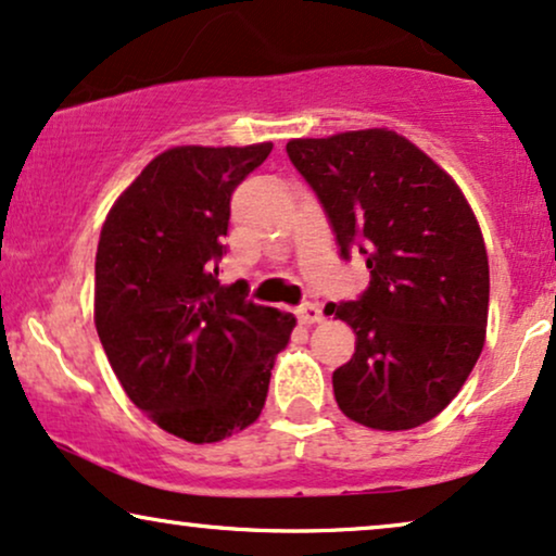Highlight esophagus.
<instances>
[{"mask_svg":"<svg viewBox=\"0 0 556 556\" xmlns=\"http://www.w3.org/2000/svg\"><path fill=\"white\" fill-rule=\"evenodd\" d=\"M295 316H299L301 324H316V321L324 319L319 304H304V306H299V308H295Z\"/></svg>","mask_w":556,"mask_h":556,"instance_id":"obj_1","label":"esophagus"}]
</instances>
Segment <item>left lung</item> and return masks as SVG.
<instances>
[{
	"instance_id": "obj_1",
	"label": "left lung",
	"mask_w": 556,
	"mask_h": 556,
	"mask_svg": "<svg viewBox=\"0 0 556 556\" xmlns=\"http://www.w3.org/2000/svg\"><path fill=\"white\" fill-rule=\"evenodd\" d=\"M321 201L340 255L359 250L370 286L327 314L355 329L331 375L337 406L363 427H421L465 386L488 327L490 270L478 219L446 170L395 135L357 129L286 146Z\"/></svg>"
}]
</instances>
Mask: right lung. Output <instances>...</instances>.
I'll return each mask as SVG.
<instances>
[{
  "instance_id": "obj_1",
  "label": "right lung",
  "mask_w": 556,
  "mask_h": 556,
  "mask_svg": "<svg viewBox=\"0 0 556 556\" xmlns=\"http://www.w3.org/2000/svg\"><path fill=\"white\" fill-rule=\"evenodd\" d=\"M244 148H170L106 214L97 248L93 321L137 408L191 444H212L261 416L293 314L219 283L229 199L270 155Z\"/></svg>"
}]
</instances>
